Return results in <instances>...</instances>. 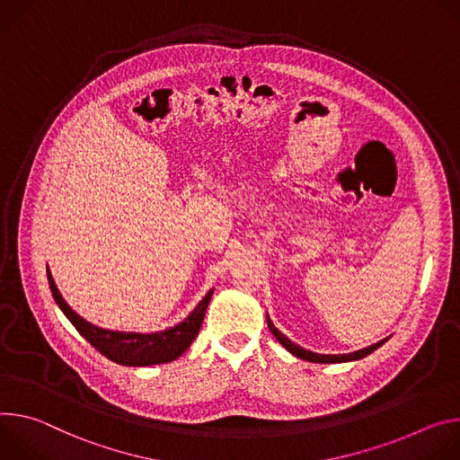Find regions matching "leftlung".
<instances>
[{"label": "left lung", "instance_id": "8db88e82", "mask_svg": "<svg viewBox=\"0 0 460 460\" xmlns=\"http://www.w3.org/2000/svg\"><path fill=\"white\" fill-rule=\"evenodd\" d=\"M269 322V329L270 332L276 336V340L288 350L292 352L296 358H301V360H307V362H314V364H340V362H352V360H360V358H366L367 354H371L373 350H376L380 345H384L387 341V338L380 340L378 343L371 345V347H366V349H360L356 352H349V354H318V352H313V350H307L303 349L299 345H296L294 341H290L283 332H279L274 323L270 322V318H267Z\"/></svg>", "mask_w": 460, "mask_h": 460}]
</instances>
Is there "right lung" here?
<instances>
[{"label":"right lung","mask_w":460,"mask_h":460,"mask_svg":"<svg viewBox=\"0 0 460 460\" xmlns=\"http://www.w3.org/2000/svg\"><path fill=\"white\" fill-rule=\"evenodd\" d=\"M47 279L50 292L57 301L62 313L67 316V320L75 325V329L102 354L110 358L111 362H117L120 366H131V367H144V366H155V364H166L172 360H177L179 356L191 345L195 336L200 331L204 314H207L208 303L212 299L214 290H210L202 301L193 309V313L181 322L175 327H170L161 332L151 334H140V332H120V331H108L100 329L89 322H85L82 316H78L62 294L58 292L53 276H50L47 269Z\"/></svg>","instance_id":"add662e5"}]
</instances>
